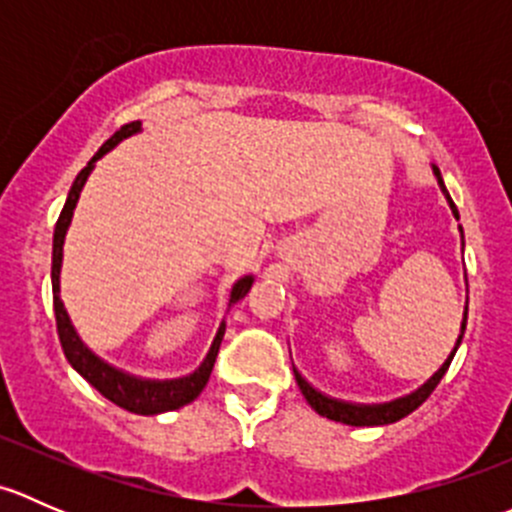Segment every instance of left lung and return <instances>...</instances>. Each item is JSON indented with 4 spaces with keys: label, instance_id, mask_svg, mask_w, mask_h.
Wrapping results in <instances>:
<instances>
[{
    "label": "left lung",
    "instance_id": "8db88e82",
    "mask_svg": "<svg viewBox=\"0 0 512 512\" xmlns=\"http://www.w3.org/2000/svg\"><path fill=\"white\" fill-rule=\"evenodd\" d=\"M433 175H436L438 188L443 190V195H446L448 205H451L453 215H456V220H458V210H456V205H453L451 195H448L446 185H443L441 170H438L436 165H433ZM458 230H461V227H458ZM461 235H463V230H461ZM466 319H468V304H466V309H463L461 334H458L456 347H453L451 356H448V359L443 361L441 369H438L436 374H433L431 379L426 381V384L418 386L414 394L401 396V399L386 401V404H349V401L332 399V396H327V394H322V391L314 389V386L309 384V381L304 379V376L299 374L297 369H294V379H297L299 391H302V394H304V399H307V404L312 406V409L317 411L319 416H327V418H332V421L347 423V426H386V423H394V421H399V418L409 416L411 411H416L418 406H421L423 401H426L428 396L433 394V389H436V386H438V381H441L443 374H446V371H448V364H451V359H453V356H456L458 347H461L463 332H466Z\"/></svg>",
    "mask_w": 512,
    "mask_h": 512
}]
</instances>
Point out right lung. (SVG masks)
<instances>
[{
    "label": "right lung",
    "instance_id": "obj_1",
    "mask_svg": "<svg viewBox=\"0 0 512 512\" xmlns=\"http://www.w3.org/2000/svg\"><path fill=\"white\" fill-rule=\"evenodd\" d=\"M138 131H141V121H131V123H126V126H121V131L113 133V136L108 138L101 148H98L96 156L86 163V168L76 175L74 185H71V190H69V198H66L64 210H61L59 220H56V227H54V250H51V289H54L56 332H59L61 349H64L69 364L74 366V369L79 371V374L84 376L91 386H94L98 394L106 396V399L113 401L116 406L131 411V414L153 416V414H163V411H175V409H180V406H185V404H190V401L198 399L200 391H203L205 384H208L210 371H213V366H215V359H218L220 342H223V337H225V322H220L218 334H215L213 344H210L208 356H205L203 364H200L193 374L180 376V379H165V381L141 379V376L126 374V371L106 364L101 356H96L94 352H91V349L81 342L79 334H76L74 324H71L69 314H66V309H64V302H61V297H59V275H61V257H64V237H66V230H69V225H71V218H74V208H76V203H79V195H81V190H84L86 178L91 175V170H94L98 158L106 156V153L111 151V148H116L123 138L133 136V133H138ZM252 282H255V277L245 275V277H240L235 285H232L230 307L235 302H240V299L250 292Z\"/></svg>",
    "mask_w": 512,
    "mask_h": 512
}]
</instances>
